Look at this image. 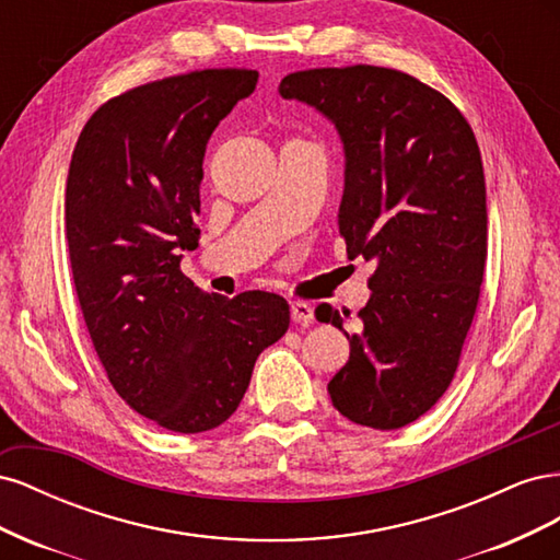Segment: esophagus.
Segmentation results:
<instances>
[{
	"instance_id": "esophagus-1",
	"label": "esophagus",
	"mask_w": 560,
	"mask_h": 560,
	"mask_svg": "<svg viewBox=\"0 0 560 560\" xmlns=\"http://www.w3.org/2000/svg\"><path fill=\"white\" fill-rule=\"evenodd\" d=\"M290 313H292V322H296V325H311L313 322V306L306 301H292Z\"/></svg>"
}]
</instances>
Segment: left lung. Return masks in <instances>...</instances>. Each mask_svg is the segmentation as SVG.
<instances>
[{"instance_id":"left-lung-1","label":"left lung","mask_w":560,"mask_h":560,"mask_svg":"<svg viewBox=\"0 0 560 560\" xmlns=\"http://www.w3.org/2000/svg\"><path fill=\"white\" fill-rule=\"evenodd\" d=\"M280 95L325 114L346 149L338 208L348 257L374 261L371 299L327 389L338 413L397 430L453 376L481 294L488 214L477 138L446 95L389 67L287 74ZM319 322L343 329L336 311Z\"/></svg>"}]
</instances>
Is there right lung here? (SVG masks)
<instances>
[{"label": "right lung", "instance_id": "right-lung-1", "mask_svg": "<svg viewBox=\"0 0 560 560\" xmlns=\"http://www.w3.org/2000/svg\"><path fill=\"white\" fill-rule=\"evenodd\" d=\"M254 70H196L116 95L83 126L65 189L79 306L132 411L196 434L238 409L254 362L290 327L278 294H208L179 270L198 247L210 135L257 86Z\"/></svg>", "mask_w": 560, "mask_h": 560}]
</instances>
